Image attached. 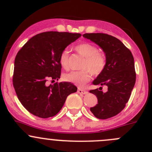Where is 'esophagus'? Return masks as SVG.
I'll use <instances>...</instances> for the list:
<instances>
[{"mask_svg": "<svg viewBox=\"0 0 152 152\" xmlns=\"http://www.w3.org/2000/svg\"><path fill=\"white\" fill-rule=\"evenodd\" d=\"M77 93L79 94H88V92H87L85 90H83V89H81V88H79V89L77 90Z\"/></svg>", "mask_w": 152, "mask_h": 152, "instance_id": "34e87169", "label": "esophagus"}]
</instances>
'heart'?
Instances as JSON below:
<instances>
[{
	"instance_id": "1",
	"label": "heart",
	"mask_w": 152,
	"mask_h": 152,
	"mask_svg": "<svg viewBox=\"0 0 152 152\" xmlns=\"http://www.w3.org/2000/svg\"><path fill=\"white\" fill-rule=\"evenodd\" d=\"M76 50L80 55L85 57L79 71H72L65 73L63 79L66 82H70L76 86H83L90 80L91 73L99 75L104 70L106 66V58L103 54L98 52L95 45L91 43H82L76 47ZM59 63L65 70L69 69V51L67 49L61 53L59 56Z\"/></svg>"
}]
</instances>
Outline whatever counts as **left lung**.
Here are the masks:
<instances>
[{
	"mask_svg": "<svg viewBox=\"0 0 152 152\" xmlns=\"http://www.w3.org/2000/svg\"><path fill=\"white\" fill-rule=\"evenodd\" d=\"M83 37L90 39L105 53L106 66L96 79L95 85H105L107 91L103 93L102 87L91 90L96 96L98 104L91 107V111L101 120L117 115L126 107L136 82L134 61L130 50L121 41L104 33H85Z\"/></svg>",
	"mask_w": 152,
	"mask_h": 152,
	"instance_id": "left-lung-1",
	"label": "left lung"
}]
</instances>
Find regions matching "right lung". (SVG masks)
<instances>
[{
    "instance_id": "obj_1",
    "label": "right lung",
    "mask_w": 152,
    "mask_h": 152,
    "mask_svg": "<svg viewBox=\"0 0 152 152\" xmlns=\"http://www.w3.org/2000/svg\"><path fill=\"white\" fill-rule=\"evenodd\" d=\"M81 36L79 33L45 32L31 38L18 52L15 59L12 82L22 105L33 115L48 118L56 115L67 96L76 92L70 82L58 80L61 53Z\"/></svg>"
}]
</instances>
